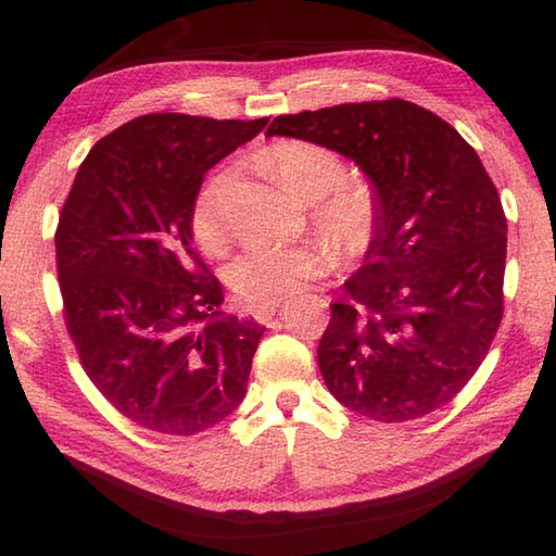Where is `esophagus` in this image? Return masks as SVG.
I'll return each mask as SVG.
<instances>
[{"instance_id": "obj_1", "label": "esophagus", "mask_w": 556, "mask_h": 556, "mask_svg": "<svg viewBox=\"0 0 556 556\" xmlns=\"http://www.w3.org/2000/svg\"><path fill=\"white\" fill-rule=\"evenodd\" d=\"M281 308V305L279 303H267V305H255V308H253V317H255V320L257 323H263V325H267L269 320H271V317H275L277 315V311Z\"/></svg>"}]
</instances>
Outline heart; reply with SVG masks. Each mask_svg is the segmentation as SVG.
I'll list each match as a JSON object with an SVG mask.
<instances>
[{
    "label": "heart",
    "instance_id": "1",
    "mask_svg": "<svg viewBox=\"0 0 556 556\" xmlns=\"http://www.w3.org/2000/svg\"><path fill=\"white\" fill-rule=\"evenodd\" d=\"M263 169L287 193L315 200L317 227L332 236L346 255H358L370 245L380 219V200L368 181H341L344 162L334 150L311 140H279L263 155ZM219 193L222 176H212L191 207L193 239L210 255L224 253L229 241ZM334 263L337 251L323 239L291 245L260 243L236 255L224 277L243 303L267 305L327 275Z\"/></svg>",
    "mask_w": 556,
    "mask_h": 556
}]
</instances>
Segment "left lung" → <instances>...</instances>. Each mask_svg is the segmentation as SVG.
Listing matches in <instances>:
<instances>
[{
  "mask_svg": "<svg viewBox=\"0 0 556 556\" xmlns=\"http://www.w3.org/2000/svg\"><path fill=\"white\" fill-rule=\"evenodd\" d=\"M267 136L349 157L380 200L363 265L317 346L327 389L380 422L442 408L485 361L504 311L506 217L478 152L399 98L277 116Z\"/></svg>",
  "mask_w": 556,
  "mask_h": 556,
  "instance_id": "left-lung-1",
  "label": "left lung"
}]
</instances>
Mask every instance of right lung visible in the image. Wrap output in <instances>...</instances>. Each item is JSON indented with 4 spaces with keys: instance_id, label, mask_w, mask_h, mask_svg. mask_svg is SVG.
Wrapping results in <instances>:
<instances>
[{
    "instance_id": "1",
    "label": "right lung",
    "mask_w": 556,
    "mask_h": 556,
    "mask_svg": "<svg viewBox=\"0 0 556 556\" xmlns=\"http://www.w3.org/2000/svg\"><path fill=\"white\" fill-rule=\"evenodd\" d=\"M146 114L83 160L54 236L64 317L110 404L162 434H195L239 408L265 327L224 317L193 251L203 176L267 126Z\"/></svg>"
}]
</instances>
